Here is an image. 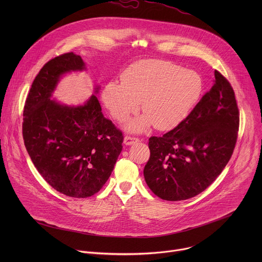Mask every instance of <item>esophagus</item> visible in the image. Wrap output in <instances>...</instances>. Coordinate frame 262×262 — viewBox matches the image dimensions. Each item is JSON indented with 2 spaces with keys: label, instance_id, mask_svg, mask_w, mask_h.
<instances>
[{
  "label": "esophagus",
  "instance_id": "esophagus-1",
  "mask_svg": "<svg viewBox=\"0 0 262 262\" xmlns=\"http://www.w3.org/2000/svg\"><path fill=\"white\" fill-rule=\"evenodd\" d=\"M140 140L138 139V138H134V137H130V136H125L124 137V140H123V143L125 144V145H132V144H134V143H137V142H139Z\"/></svg>",
  "mask_w": 262,
  "mask_h": 262
}]
</instances>
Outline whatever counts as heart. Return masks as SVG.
I'll return each instance as SVG.
<instances>
[{
  "label": "heart",
  "instance_id": "1",
  "mask_svg": "<svg viewBox=\"0 0 262 262\" xmlns=\"http://www.w3.org/2000/svg\"><path fill=\"white\" fill-rule=\"evenodd\" d=\"M121 84L107 83L101 98L111 116L125 121L140 110L144 115L126 124L134 133L151 124L159 130H170L181 124L201 98L203 80L195 70L169 61L146 59L128 66L120 77Z\"/></svg>",
  "mask_w": 262,
  "mask_h": 262
}]
</instances>
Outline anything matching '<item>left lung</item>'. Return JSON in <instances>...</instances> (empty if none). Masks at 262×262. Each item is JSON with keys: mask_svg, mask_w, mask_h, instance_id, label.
Instances as JSON below:
<instances>
[{"mask_svg": "<svg viewBox=\"0 0 262 262\" xmlns=\"http://www.w3.org/2000/svg\"><path fill=\"white\" fill-rule=\"evenodd\" d=\"M214 84L181 124L149 139L144 178L167 201L197 196L228 164L235 147L239 112L230 83L214 71Z\"/></svg>", "mask_w": 262, "mask_h": 262, "instance_id": "1", "label": "left lung"}]
</instances>
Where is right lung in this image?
Wrapping results in <instances>:
<instances>
[{"mask_svg":"<svg viewBox=\"0 0 262 262\" xmlns=\"http://www.w3.org/2000/svg\"><path fill=\"white\" fill-rule=\"evenodd\" d=\"M86 70L81 56L67 53L50 60L37 74L24 108L27 151L53 189L87 198L103 186L122 150L123 136L106 119L95 94L80 105L51 99L66 73Z\"/></svg>","mask_w":262,"mask_h":262,"instance_id":"obj_1","label":"right lung"}]
</instances>
